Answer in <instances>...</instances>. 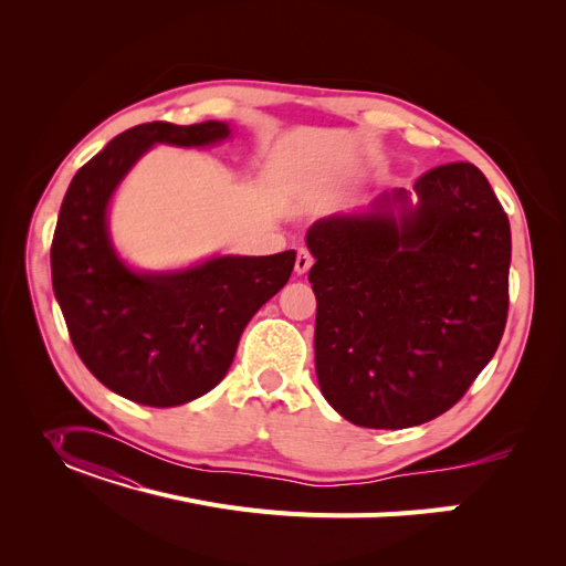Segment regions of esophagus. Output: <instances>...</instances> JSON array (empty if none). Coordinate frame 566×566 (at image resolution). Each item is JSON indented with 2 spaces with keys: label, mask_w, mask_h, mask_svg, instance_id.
<instances>
[{
  "label": "esophagus",
  "mask_w": 566,
  "mask_h": 566,
  "mask_svg": "<svg viewBox=\"0 0 566 566\" xmlns=\"http://www.w3.org/2000/svg\"><path fill=\"white\" fill-rule=\"evenodd\" d=\"M312 263H314V256L307 250H298V254H295V273L305 275L312 268Z\"/></svg>",
  "instance_id": "34e87169"
}]
</instances>
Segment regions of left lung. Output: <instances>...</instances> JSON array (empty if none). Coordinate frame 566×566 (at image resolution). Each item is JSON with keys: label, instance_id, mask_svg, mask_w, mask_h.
I'll return each mask as SVG.
<instances>
[{"label": "left lung", "instance_id": "obj_1", "mask_svg": "<svg viewBox=\"0 0 566 566\" xmlns=\"http://www.w3.org/2000/svg\"><path fill=\"white\" fill-rule=\"evenodd\" d=\"M412 190L415 208L395 190L307 231L321 392L367 429L450 410L493 358L510 312V218L486 176L450 163Z\"/></svg>", "mask_w": 566, "mask_h": 566}]
</instances>
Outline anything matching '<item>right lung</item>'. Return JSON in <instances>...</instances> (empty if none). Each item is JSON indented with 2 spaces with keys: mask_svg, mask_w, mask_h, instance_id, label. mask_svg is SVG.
Wrapping results in <instances>:
<instances>
[{
  "mask_svg": "<svg viewBox=\"0 0 566 566\" xmlns=\"http://www.w3.org/2000/svg\"><path fill=\"white\" fill-rule=\"evenodd\" d=\"M227 135L222 122L135 126L77 169L62 201L50 263L71 342L105 388L135 403L169 408L213 390L233 363L248 321L291 277L293 250L137 275L109 245L107 201L148 146H203Z\"/></svg>",
  "mask_w": 566,
  "mask_h": 566,
  "instance_id": "add662e5",
  "label": "right lung"
}]
</instances>
